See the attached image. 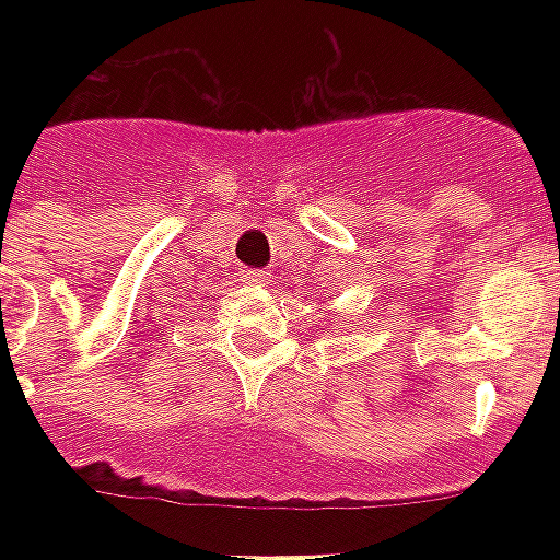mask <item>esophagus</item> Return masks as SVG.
Masks as SVG:
<instances>
[{
  "instance_id": "esophagus-1",
  "label": "esophagus",
  "mask_w": 560,
  "mask_h": 560,
  "mask_svg": "<svg viewBox=\"0 0 560 560\" xmlns=\"http://www.w3.org/2000/svg\"><path fill=\"white\" fill-rule=\"evenodd\" d=\"M237 276H241L244 281H267V279H270V272L255 270V267H244V270H237Z\"/></svg>"
}]
</instances>
